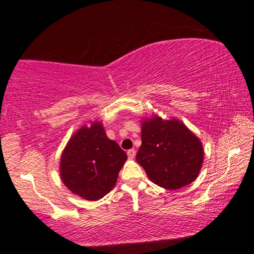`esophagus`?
<instances>
[{
	"label": "esophagus",
	"instance_id": "1",
	"mask_svg": "<svg viewBox=\"0 0 254 254\" xmlns=\"http://www.w3.org/2000/svg\"><path fill=\"white\" fill-rule=\"evenodd\" d=\"M127 157L128 159H133L135 157V150L134 149H130L127 150Z\"/></svg>",
	"mask_w": 254,
	"mask_h": 254
}]
</instances>
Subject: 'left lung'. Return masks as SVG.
Segmentation results:
<instances>
[{
	"label": "left lung",
	"instance_id": "1",
	"mask_svg": "<svg viewBox=\"0 0 254 254\" xmlns=\"http://www.w3.org/2000/svg\"><path fill=\"white\" fill-rule=\"evenodd\" d=\"M136 161L153 184L179 189L194 182L204 159L201 142L178 120L143 121Z\"/></svg>",
	"mask_w": 254,
	"mask_h": 254
}]
</instances>
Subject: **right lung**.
Instances as JSON below:
<instances>
[{
	"label": "right lung",
	"instance_id": "add662e5",
	"mask_svg": "<svg viewBox=\"0 0 254 254\" xmlns=\"http://www.w3.org/2000/svg\"><path fill=\"white\" fill-rule=\"evenodd\" d=\"M127 159L119 144L106 136L102 124L95 122L79 128L67 143L60 159V175L74 194L97 200L114 187Z\"/></svg>",
	"mask_w": 254,
	"mask_h": 254
}]
</instances>
